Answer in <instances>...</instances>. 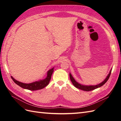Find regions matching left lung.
<instances>
[{
    "label": "left lung",
    "instance_id": "8db88e82",
    "mask_svg": "<svg viewBox=\"0 0 121 121\" xmlns=\"http://www.w3.org/2000/svg\"><path fill=\"white\" fill-rule=\"evenodd\" d=\"M112 69H111L110 71H109V74L107 76L106 78L104 80V81H103L100 83L97 84V85H82V84H81L79 83L78 82H77L76 81L70 73H69V78H70L71 81L72 83H73V85H74L75 87L77 88H79L81 90H82L83 91H92L93 90L98 88H99L102 86H103L104 84L107 82L108 79L109 78V76H110V75H111Z\"/></svg>",
    "mask_w": 121,
    "mask_h": 121
}]
</instances>
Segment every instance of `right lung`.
<instances>
[{
	"instance_id": "obj_1",
	"label": "right lung",
	"mask_w": 121,
	"mask_h": 121,
	"mask_svg": "<svg viewBox=\"0 0 121 121\" xmlns=\"http://www.w3.org/2000/svg\"><path fill=\"white\" fill-rule=\"evenodd\" d=\"M53 69L54 67L49 69V70L47 71V76L44 79L40 80L39 81H35L31 83L27 84L19 82L16 80L15 79H14L12 76H11V78H12L14 83L24 89L30 90L32 91L40 90L44 88L48 85L50 80L51 79V77H52V73L53 72Z\"/></svg>"
}]
</instances>
